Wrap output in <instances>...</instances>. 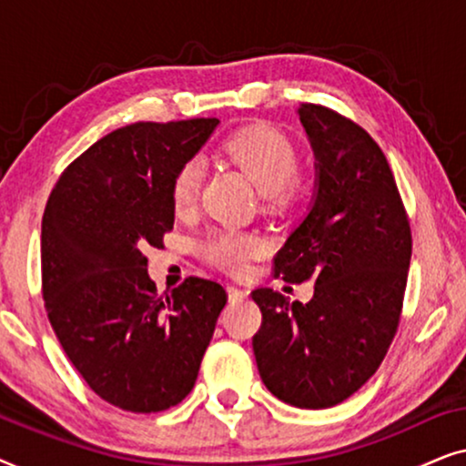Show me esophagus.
Returning <instances> with one entry per match:
<instances>
[{
	"label": "esophagus",
	"mask_w": 466,
	"mask_h": 466,
	"mask_svg": "<svg viewBox=\"0 0 466 466\" xmlns=\"http://www.w3.org/2000/svg\"><path fill=\"white\" fill-rule=\"evenodd\" d=\"M227 292H228V301H231V303H239V301H244V299L248 297V292L238 289V286H228Z\"/></svg>",
	"instance_id": "obj_1"
}]
</instances>
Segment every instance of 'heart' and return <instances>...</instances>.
<instances>
[{
    "mask_svg": "<svg viewBox=\"0 0 466 466\" xmlns=\"http://www.w3.org/2000/svg\"><path fill=\"white\" fill-rule=\"evenodd\" d=\"M227 150L235 163L250 176L260 193L269 201H289L297 190L295 176L301 161L299 152L282 131L258 125L244 129L227 142ZM203 180L201 158H188L177 167L171 182V203L176 212H188L199 199ZM209 260L228 271H244L248 260L265 250V241L254 233L220 228L206 239Z\"/></svg>",
    "mask_w": 466,
    "mask_h": 466,
    "instance_id": "heart-1",
    "label": "heart"
}]
</instances>
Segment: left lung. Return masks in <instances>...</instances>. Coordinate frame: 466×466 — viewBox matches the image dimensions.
Here are the masks:
<instances>
[{"instance_id": "left-lung-1", "label": "left lung", "mask_w": 466, "mask_h": 466, "mask_svg": "<svg viewBox=\"0 0 466 466\" xmlns=\"http://www.w3.org/2000/svg\"><path fill=\"white\" fill-rule=\"evenodd\" d=\"M316 157L311 208L276 254V276L314 279L308 303L273 289L252 299L263 324L252 337L273 397L327 410L359 390L384 360L403 308L411 231L384 152L352 120L324 106L297 110Z\"/></svg>"}]
</instances>
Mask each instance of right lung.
Segmentation results:
<instances>
[{
    "mask_svg": "<svg viewBox=\"0 0 466 466\" xmlns=\"http://www.w3.org/2000/svg\"><path fill=\"white\" fill-rule=\"evenodd\" d=\"M218 118L136 123L82 152L42 216V295L67 359L107 403L155 413L193 390L216 320L218 282L187 278L157 295L148 246L174 228L171 182Z\"/></svg>",
    "mask_w": 466,
    "mask_h": 466,
    "instance_id": "obj_1",
    "label": "right lung"
}]
</instances>
